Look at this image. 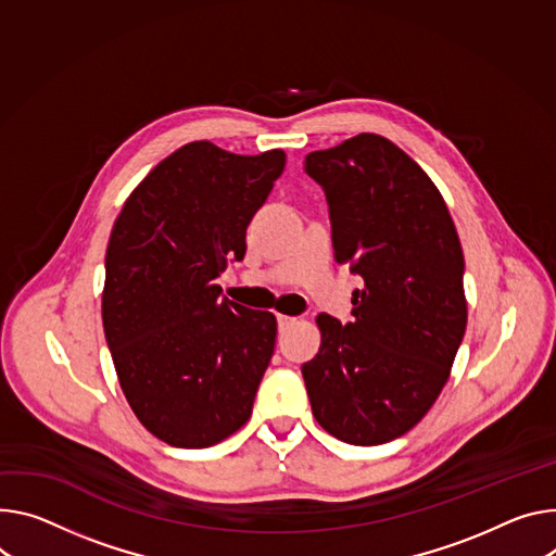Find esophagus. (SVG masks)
Returning a JSON list of instances; mask_svg holds the SVG:
<instances>
[{
    "mask_svg": "<svg viewBox=\"0 0 556 556\" xmlns=\"http://www.w3.org/2000/svg\"><path fill=\"white\" fill-rule=\"evenodd\" d=\"M277 324H279V328L283 330V328H288V326H292L294 324V317H286V315H277Z\"/></svg>",
    "mask_w": 556,
    "mask_h": 556,
    "instance_id": "esophagus-1",
    "label": "esophagus"
}]
</instances>
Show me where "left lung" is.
<instances>
[{
	"mask_svg": "<svg viewBox=\"0 0 556 556\" xmlns=\"http://www.w3.org/2000/svg\"><path fill=\"white\" fill-rule=\"evenodd\" d=\"M304 170L326 194L334 260L364 279L355 319L317 317L321 348L301 366L313 415L345 443H388L430 410L464 341L459 235L430 177L381 135L317 150Z\"/></svg>",
	"mask_w": 556,
	"mask_h": 556,
	"instance_id": "8db88e82",
	"label": "left lung"
}]
</instances>
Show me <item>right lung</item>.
<instances>
[{
    "mask_svg": "<svg viewBox=\"0 0 556 556\" xmlns=\"http://www.w3.org/2000/svg\"><path fill=\"white\" fill-rule=\"evenodd\" d=\"M286 166L181 146L132 190L106 250L102 319L137 419L175 447H208L252 413L270 364L275 315L222 296L215 279L245 255V228Z\"/></svg>",
    "mask_w": 556,
    "mask_h": 556,
    "instance_id": "add662e5",
    "label": "right lung"
}]
</instances>
